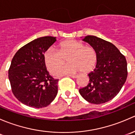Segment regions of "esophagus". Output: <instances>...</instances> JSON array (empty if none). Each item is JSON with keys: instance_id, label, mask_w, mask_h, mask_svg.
Wrapping results in <instances>:
<instances>
[{"instance_id": "esophagus-1", "label": "esophagus", "mask_w": 135, "mask_h": 135, "mask_svg": "<svg viewBox=\"0 0 135 135\" xmlns=\"http://www.w3.org/2000/svg\"><path fill=\"white\" fill-rule=\"evenodd\" d=\"M69 76H70V77L73 78H76L78 77V76H76V75H72V74H70V75H69Z\"/></svg>"}]
</instances>
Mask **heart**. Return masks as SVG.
Returning a JSON list of instances; mask_svg holds the SVG:
<instances>
[{
    "mask_svg": "<svg viewBox=\"0 0 135 135\" xmlns=\"http://www.w3.org/2000/svg\"><path fill=\"white\" fill-rule=\"evenodd\" d=\"M59 47V51L50 47L44 54L45 65L51 73L64 62L65 58L68 57L69 63L56 68L54 71L55 76L74 74L80 70L88 73L96 66L98 55L93 46H84L76 40H68L61 42Z\"/></svg>",
    "mask_w": 135,
    "mask_h": 135,
    "instance_id": "obj_1",
    "label": "heart"
}]
</instances>
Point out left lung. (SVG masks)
Here are the masks:
<instances>
[{"mask_svg": "<svg viewBox=\"0 0 135 135\" xmlns=\"http://www.w3.org/2000/svg\"><path fill=\"white\" fill-rule=\"evenodd\" d=\"M83 40L96 50L98 61L93 71L88 74V84L79 89V92L90 103H107L118 95L126 82L127 77L126 59L111 42L90 35Z\"/></svg>", "mask_w": 135, "mask_h": 135, "instance_id": "left-lung-1", "label": "left lung"}]
</instances>
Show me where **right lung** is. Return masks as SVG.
Wrapping results in <instances>:
<instances>
[{
  "label": "right lung",
  "mask_w": 135,
  "mask_h": 135,
  "mask_svg": "<svg viewBox=\"0 0 135 135\" xmlns=\"http://www.w3.org/2000/svg\"><path fill=\"white\" fill-rule=\"evenodd\" d=\"M56 38L44 36L21 47L13 56L8 70L12 93L21 103L33 108H44L50 104L58 91L59 80L46 69L45 51Z\"/></svg>",
  "instance_id": "1"
}]
</instances>
